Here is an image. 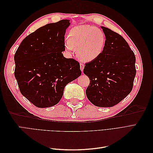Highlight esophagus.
Instances as JSON below:
<instances>
[{
  "label": "esophagus",
  "mask_w": 153,
  "mask_h": 153,
  "mask_svg": "<svg viewBox=\"0 0 153 153\" xmlns=\"http://www.w3.org/2000/svg\"><path fill=\"white\" fill-rule=\"evenodd\" d=\"M80 69H81V71H83V70H84V66H85V65H84V64L80 63Z\"/></svg>",
  "instance_id": "34e87169"
}]
</instances>
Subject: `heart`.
Returning <instances> with one entry per match:
<instances>
[{
    "label": "heart",
    "mask_w": 153,
    "mask_h": 153,
    "mask_svg": "<svg viewBox=\"0 0 153 153\" xmlns=\"http://www.w3.org/2000/svg\"><path fill=\"white\" fill-rule=\"evenodd\" d=\"M105 43V36L101 30L92 25H81L73 27L69 31L64 47L69 53L76 48L78 59L84 62H91L102 54Z\"/></svg>",
    "instance_id": "1"
}]
</instances>
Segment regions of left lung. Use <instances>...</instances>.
Here are the masks:
<instances>
[{
	"mask_svg": "<svg viewBox=\"0 0 153 153\" xmlns=\"http://www.w3.org/2000/svg\"><path fill=\"white\" fill-rule=\"evenodd\" d=\"M106 38L100 56L85 64L84 73L89 78L86 96L100 107H111L130 93L136 75L135 54L126 41L116 32L101 27Z\"/></svg>",
	"mask_w": 153,
	"mask_h": 153,
	"instance_id": "left-lung-1",
	"label": "left lung"
}]
</instances>
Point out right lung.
<instances>
[{
    "mask_svg": "<svg viewBox=\"0 0 153 153\" xmlns=\"http://www.w3.org/2000/svg\"><path fill=\"white\" fill-rule=\"evenodd\" d=\"M69 25V20H62L40 27L22 41L15 54V76L20 91L37 107L57 104L64 87L82 74L79 62L62 53Z\"/></svg>",
    "mask_w": 153,
    "mask_h": 153,
    "instance_id": "right-lung-1",
    "label": "right lung"
}]
</instances>
